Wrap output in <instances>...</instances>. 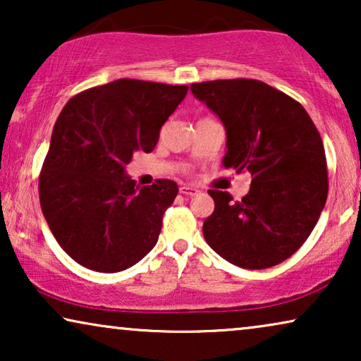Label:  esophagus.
Masks as SVG:
<instances>
[{
  "label": "esophagus",
  "mask_w": 361,
  "mask_h": 361,
  "mask_svg": "<svg viewBox=\"0 0 361 361\" xmlns=\"http://www.w3.org/2000/svg\"><path fill=\"white\" fill-rule=\"evenodd\" d=\"M179 190H180V194H184L187 197L199 194V189H195V187H192V185H180Z\"/></svg>",
  "instance_id": "1"
}]
</instances>
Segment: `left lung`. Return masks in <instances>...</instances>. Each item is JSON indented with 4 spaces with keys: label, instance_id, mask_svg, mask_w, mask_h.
<instances>
[{
    "label": "left lung",
    "instance_id": "left-lung-1",
    "mask_svg": "<svg viewBox=\"0 0 361 361\" xmlns=\"http://www.w3.org/2000/svg\"><path fill=\"white\" fill-rule=\"evenodd\" d=\"M190 90L225 125L221 164L251 174L241 200L209 190L215 210L204 221L205 241L245 269L283 263L309 238L327 200L317 128L299 102L253 78L192 83Z\"/></svg>",
    "mask_w": 361,
    "mask_h": 361
}]
</instances>
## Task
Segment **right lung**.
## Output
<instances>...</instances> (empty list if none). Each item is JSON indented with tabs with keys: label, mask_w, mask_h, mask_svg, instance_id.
Here are the masks:
<instances>
[{
	"label": "right lung",
	"mask_w": 361,
	"mask_h": 361,
	"mask_svg": "<svg viewBox=\"0 0 361 361\" xmlns=\"http://www.w3.org/2000/svg\"><path fill=\"white\" fill-rule=\"evenodd\" d=\"M189 87L120 78L77 93L62 108L39 174V199L62 250L98 273L145 258L179 187H140L125 174L136 151L151 152Z\"/></svg>",
	"instance_id": "right-lung-1"
}]
</instances>
